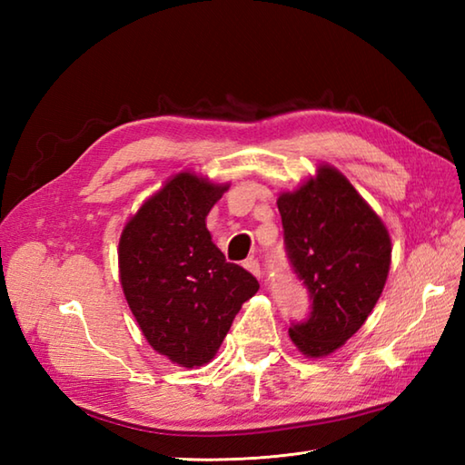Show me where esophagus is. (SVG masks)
Listing matches in <instances>:
<instances>
[{"mask_svg":"<svg viewBox=\"0 0 465 465\" xmlns=\"http://www.w3.org/2000/svg\"><path fill=\"white\" fill-rule=\"evenodd\" d=\"M243 268H245V270H248V272H252V273L255 275V278H260V275H262V268H260V262H258V260H255V258H250V260H245V262H243Z\"/></svg>","mask_w":465,"mask_h":465,"instance_id":"34e87169","label":"esophagus"}]
</instances>
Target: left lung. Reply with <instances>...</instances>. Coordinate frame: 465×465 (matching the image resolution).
<instances>
[{
	"mask_svg": "<svg viewBox=\"0 0 465 465\" xmlns=\"http://www.w3.org/2000/svg\"><path fill=\"white\" fill-rule=\"evenodd\" d=\"M293 273L310 292V318L290 338L308 358L333 353L378 303L391 263V240L380 215L348 177L320 165L315 177L278 197Z\"/></svg>",
	"mask_w": 465,
	"mask_h": 465,
	"instance_id": "left-lung-1",
	"label": "left lung"
}]
</instances>
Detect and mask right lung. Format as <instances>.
Segmentation results:
<instances>
[{
	"mask_svg": "<svg viewBox=\"0 0 465 465\" xmlns=\"http://www.w3.org/2000/svg\"><path fill=\"white\" fill-rule=\"evenodd\" d=\"M227 187L177 173L143 202L120 238L127 305L152 348L182 368L210 361L242 303L260 290L250 272L225 262L205 227Z\"/></svg>",
	"mask_w": 465,
	"mask_h": 465,
	"instance_id": "right-lung-1",
	"label": "right lung"
}]
</instances>
